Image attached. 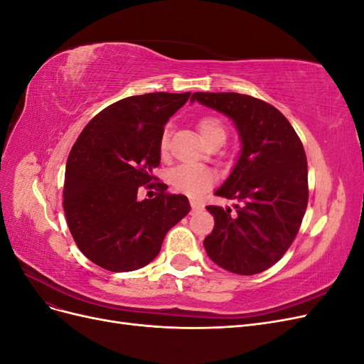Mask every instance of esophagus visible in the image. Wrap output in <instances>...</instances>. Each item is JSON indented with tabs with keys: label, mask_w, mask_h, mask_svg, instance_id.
<instances>
[{
	"label": "esophagus",
	"mask_w": 364,
	"mask_h": 364,
	"mask_svg": "<svg viewBox=\"0 0 364 364\" xmlns=\"http://www.w3.org/2000/svg\"><path fill=\"white\" fill-rule=\"evenodd\" d=\"M190 203H191V209H193V213H196V211H200V209L203 208V205H202V203L196 202V200H190Z\"/></svg>",
	"instance_id": "34e87169"
}]
</instances>
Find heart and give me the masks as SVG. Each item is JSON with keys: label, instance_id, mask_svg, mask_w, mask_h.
<instances>
[{"label": "heart", "instance_id": "1", "mask_svg": "<svg viewBox=\"0 0 364 364\" xmlns=\"http://www.w3.org/2000/svg\"><path fill=\"white\" fill-rule=\"evenodd\" d=\"M197 129H199L200 136L206 146L211 144L215 139L226 138L225 126L215 117L200 118L199 123H197ZM168 141L170 132L164 130L159 142L162 151L168 149ZM168 183L179 193L188 196H200L214 183V174L208 168L199 167V165H179V167H176L168 173Z\"/></svg>", "mask_w": 364, "mask_h": 364}]
</instances>
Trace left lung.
<instances>
[{"label": "left lung", "mask_w": 364, "mask_h": 364, "mask_svg": "<svg viewBox=\"0 0 364 364\" xmlns=\"http://www.w3.org/2000/svg\"><path fill=\"white\" fill-rule=\"evenodd\" d=\"M199 102L234 121L241 153L215 196L234 209L209 205L215 225L203 246L217 266L257 274L278 262L296 238L308 203L302 142L277 107L237 92H194Z\"/></svg>", "instance_id": "8db88e82"}]
</instances>
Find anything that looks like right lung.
<instances>
[{
    "mask_svg": "<svg viewBox=\"0 0 364 364\" xmlns=\"http://www.w3.org/2000/svg\"><path fill=\"white\" fill-rule=\"evenodd\" d=\"M190 95L123 98L97 114L74 142L65 170L63 211L77 247L97 266L109 272L147 266L168 230L190 213L186 196L167 193L168 186L153 176L164 126ZM141 186L155 188L157 196L139 201Z\"/></svg>",
    "mask_w": 364,
    "mask_h": 364,
    "instance_id": "obj_1",
    "label": "right lung"
}]
</instances>
